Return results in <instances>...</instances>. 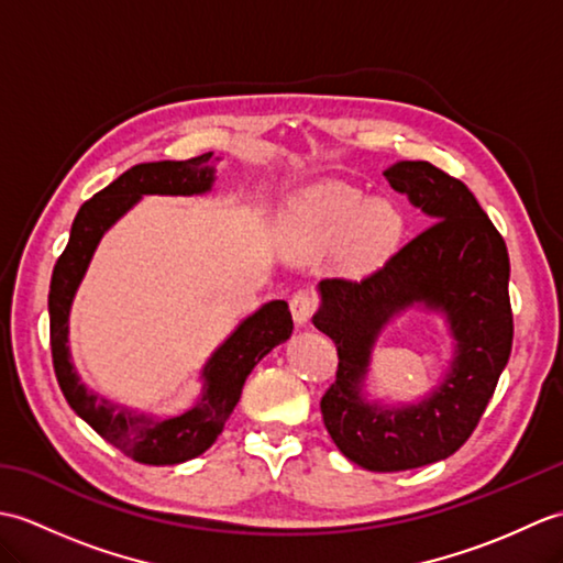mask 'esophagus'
<instances>
[{"instance_id": "1", "label": "esophagus", "mask_w": 563, "mask_h": 563, "mask_svg": "<svg viewBox=\"0 0 563 563\" xmlns=\"http://www.w3.org/2000/svg\"><path fill=\"white\" fill-rule=\"evenodd\" d=\"M290 312H292L295 324L305 327V324H309V319H312L317 312V300L309 292H295L290 300Z\"/></svg>"}]
</instances>
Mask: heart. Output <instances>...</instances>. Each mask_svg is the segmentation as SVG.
Segmentation results:
<instances>
[{
  "label": "heart",
  "mask_w": 563,
  "mask_h": 563,
  "mask_svg": "<svg viewBox=\"0 0 563 563\" xmlns=\"http://www.w3.org/2000/svg\"><path fill=\"white\" fill-rule=\"evenodd\" d=\"M404 214L385 198L349 184H321L297 194L283 214L280 242L292 256H314L349 239L353 261L375 263L397 246Z\"/></svg>",
  "instance_id": "obj_1"
}]
</instances>
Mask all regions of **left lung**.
<instances>
[{"instance_id": "8db88e82", "label": "left lung", "mask_w": 563, "mask_h": 563, "mask_svg": "<svg viewBox=\"0 0 563 563\" xmlns=\"http://www.w3.org/2000/svg\"><path fill=\"white\" fill-rule=\"evenodd\" d=\"M394 190L433 222L363 280L317 285L314 327L336 343V382L321 416L336 448L369 472H404L457 452L479 423L510 357V261L504 236L457 178L428 162L385 172ZM446 319L453 361L439 387L416 405L369 402L364 379L380 329L406 308Z\"/></svg>"}]
</instances>
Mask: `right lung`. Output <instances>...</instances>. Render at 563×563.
Listing matches in <instances>:
<instances>
[{"label":"right lung","mask_w":563,"mask_h":563,"mask_svg":"<svg viewBox=\"0 0 563 563\" xmlns=\"http://www.w3.org/2000/svg\"><path fill=\"white\" fill-rule=\"evenodd\" d=\"M212 152L186 162L137 164L79 208L69 242L57 258L47 312L55 375L67 404L97 433L142 464H181L206 452L234 411L251 369L275 345L290 339L288 302L273 300L246 317L202 365L200 397L176 416L125 409L84 385L69 353V309L101 236L140 202L142 196H202L212 190Z\"/></svg>","instance_id":"1"}]
</instances>
